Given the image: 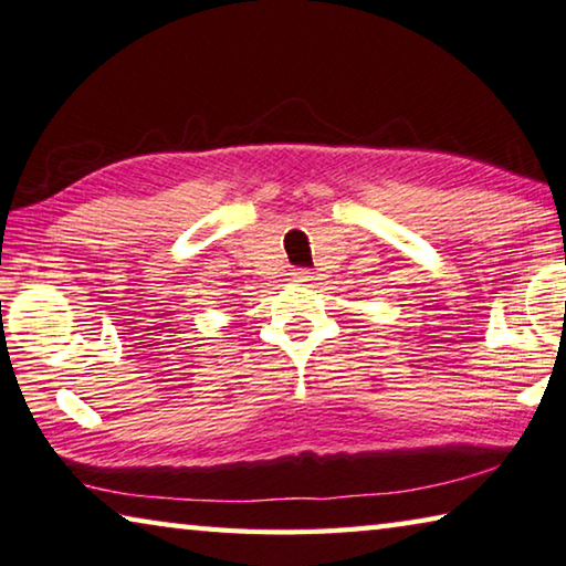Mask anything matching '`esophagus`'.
Wrapping results in <instances>:
<instances>
[{"instance_id": "1", "label": "esophagus", "mask_w": 566, "mask_h": 566, "mask_svg": "<svg viewBox=\"0 0 566 566\" xmlns=\"http://www.w3.org/2000/svg\"><path fill=\"white\" fill-rule=\"evenodd\" d=\"M291 277H293V283H305V281H311V271H305V268H293Z\"/></svg>"}]
</instances>
